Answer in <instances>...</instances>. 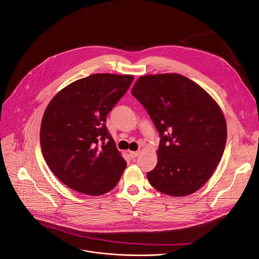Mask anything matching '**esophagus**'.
<instances>
[{"mask_svg":"<svg viewBox=\"0 0 259 259\" xmlns=\"http://www.w3.org/2000/svg\"><path fill=\"white\" fill-rule=\"evenodd\" d=\"M139 151H130L129 152V156H130V158H132V159H134V158H136L138 155H139Z\"/></svg>","mask_w":259,"mask_h":259,"instance_id":"obj_1","label":"esophagus"}]
</instances>
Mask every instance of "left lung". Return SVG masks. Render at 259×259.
Masks as SVG:
<instances>
[{
  "mask_svg": "<svg viewBox=\"0 0 259 259\" xmlns=\"http://www.w3.org/2000/svg\"><path fill=\"white\" fill-rule=\"evenodd\" d=\"M160 135L158 163L147 172L159 192L184 197L214 172L227 143V123L217 102L200 85L176 74L141 76L131 91Z\"/></svg>",
  "mask_w": 259,
  "mask_h": 259,
  "instance_id": "8db88e82",
  "label": "left lung"
}]
</instances>
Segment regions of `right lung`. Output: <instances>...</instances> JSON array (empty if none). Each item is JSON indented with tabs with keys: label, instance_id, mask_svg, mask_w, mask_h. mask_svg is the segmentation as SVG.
Listing matches in <instances>:
<instances>
[{
	"label": "right lung",
	"instance_id": "1",
	"mask_svg": "<svg viewBox=\"0 0 259 259\" xmlns=\"http://www.w3.org/2000/svg\"><path fill=\"white\" fill-rule=\"evenodd\" d=\"M133 75L92 74L64 87L47 107L40 125L44 158L68 188L103 195L119 182L126 162L106 127V117Z\"/></svg>",
	"mask_w": 259,
	"mask_h": 259
}]
</instances>
